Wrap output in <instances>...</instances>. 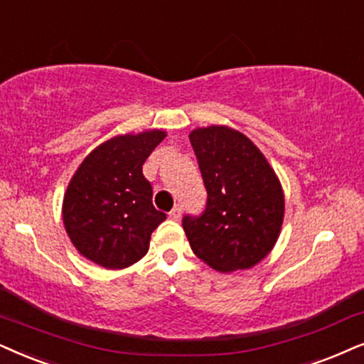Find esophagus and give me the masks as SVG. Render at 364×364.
<instances>
[{"label": "esophagus", "instance_id": "34e87169", "mask_svg": "<svg viewBox=\"0 0 364 364\" xmlns=\"http://www.w3.org/2000/svg\"><path fill=\"white\" fill-rule=\"evenodd\" d=\"M169 218L174 220V222H178V220L181 218V206H174V208L169 211Z\"/></svg>", "mask_w": 364, "mask_h": 364}]
</instances>
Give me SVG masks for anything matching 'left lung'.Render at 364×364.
Returning <instances> with one entry per match:
<instances>
[{"instance_id": "8db88e82", "label": "left lung", "mask_w": 364, "mask_h": 364, "mask_svg": "<svg viewBox=\"0 0 364 364\" xmlns=\"http://www.w3.org/2000/svg\"><path fill=\"white\" fill-rule=\"evenodd\" d=\"M190 141L208 193L201 216L183 218L193 254L223 274L252 269L272 252L282 228L277 174L237 129L196 127Z\"/></svg>"}]
</instances>
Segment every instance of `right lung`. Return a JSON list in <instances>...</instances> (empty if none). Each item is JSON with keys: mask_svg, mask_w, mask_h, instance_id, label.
<instances>
[{"mask_svg": "<svg viewBox=\"0 0 364 364\" xmlns=\"http://www.w3.org/2000/svg\"><path fill=\"white\" fill-rule=\"evenodd\" d=\"M166 131L110 137L85 156L62 203L63 227L82 257L119 270L148 254L151 233L166 220L153 205L142 164Z\"/></svg>", "mask_w": 364, "mask_h": 364, "instance_id": "obj_1", "label": "right lung"}]
</instances>
